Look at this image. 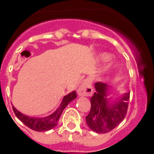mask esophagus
I'll return each mask as SVG.
<instances>
[{"label":"esophagus","instance_id":"1","mask_svg":"<svg viewBox=\"0 0 154 154\" xmlns=\"http://www.w3.org/2000/svg\"><path fill=\"white\" fill-rule=\"evenodd\" d=\"M93 92L91 83L89 80H84L78 89V95L79 96H91Z\"/></svg>","mask_w":154,"mask_h":154}]
</instances>
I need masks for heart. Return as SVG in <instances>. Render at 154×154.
I'll list each match as a JSON object with an SVG mask.
<instances>
[{"instance_id": "b5f03b06", "label": "heart", "mask_w": 154, "mask_h": 154, "mask_svg": "<svg viewBox=\"0 0 154 154\" xmlns=\"http://www.w3.org/2000/svg\"><path fill=\"white\" fill-rule=\"evenodd\" d=\"M110 58V55H109L108 53H101L99 54L97 57V60L99 62H105L108 61ZM116 67L115 62H110L109 63L107 64L106 66L104 67V72H111V71L114 70Z\"/></svg>"}]
</instances>
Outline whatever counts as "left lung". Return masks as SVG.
<instances>
[{
  "label": "left lung",
  "instance_id": "left-lung-1",
  "mask_svg": "<svg viewBox=\"0 0 154 154\" xmlns=\"http://www.w3.org/2000/svg\"><path fill=\"white\" fill-rule=\"evenodd\" d=\"M96 92L91 98V109L85 117L92 131L106 133L123 120L126 115L130 92L110 96L112 88L103 82L95 83Z\"/></svg>",
  "mask_w": 154,
  "mask_h": 154
}]
</instances>
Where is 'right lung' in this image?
Segmentation results:
<instances>
[{
	"instance_id": "obj_1",
	"label": "right lung",
	"mask_w": 154,
	"mask_h": 154,
	"mask_svg": "<svg viewBox=\"0 0 154 154\" xmlns=\"http://www.w3.org/2000/svg\"><path fill=\"white\" fill-rule=\"evenodd\" d=\"M77 97L75 91H72L68 95L63 97L60 106L58 107L55 112H52L51 115L45 116V117H31L29 116L24 115L21 113L20 111L17 109L15 107L13 106V110L14 114L17 118L24 123L25 126L29 127L31 130L37 132H44L50 130L57 126L58 121L62 115L64 109L67 106L70 102L74 100Z\"/></svg>"
}]
</instances>
